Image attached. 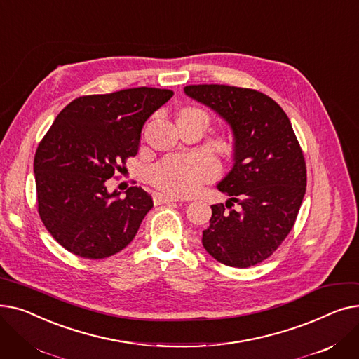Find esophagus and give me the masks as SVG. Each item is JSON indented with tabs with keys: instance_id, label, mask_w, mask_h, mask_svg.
<instances>
[{
	"instance_id": "1",
	"label": "esophagus",
	"mask_w": 359,
	"mask_h": 359,
	"mask_svg": "<svg viewBox=\"0 0 359 359\" xmlns=\"http://www.w3.org/2000/svg\"><path fill=\"white\" fill-rule=\"evenodd\" d=\"M153 199H154V203H157V205H160V203L179 202V198L172 196V195H167V194H160V192H156V194L153 195Z\"/></svg>"
}]
</instances>
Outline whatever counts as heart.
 Returning a JSON list of instances; mask_svg holds the SVG:
<instances>
[{
	"label": "heart",
	"mask_w": 359,
	"mask_h": 359,
	"mask_svg": "<svg viewBox=\"0 0 359 359\" xmlns=\"http://www.w3.org/2000/svg\"><path fill=\"white\" fill-rule=\"evenodd\" d=\"M182 111H199L198 109H183ZM218 175V164L210 156L191 154L172 157L157 164L151 172V180L158 189L175 196H191L201 186L211 182Z\"/></svg>",
	"instance_id": "obj_1"
}]
</instances>
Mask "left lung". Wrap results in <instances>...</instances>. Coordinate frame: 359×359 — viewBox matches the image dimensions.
Instances as JSON below:
<instances>
[{
  "mask_svg": "<svg viewBox=\"0 0 359 359\" xmlns=\"http://www.w3.org/2000/svg\"><path fill=\"white\" fill-rule=\"evenodd\" d=\"M234 134V164L218 189L230 199L211 205L202 244L219 263L249 268L268 259L292 230L307 184L303 149L282 107L253 88L186 86Z\"/></svg>",
  "mask_w": 359,
  "mask_h": 359,
  "instance_id": "obj_1",
  "label": "left lung"
}]
</instances>
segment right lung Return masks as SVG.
<instances>
[{
	"label": "right lung",
	"instance_id": "add662e5",
	"mask_svg": "<svg viewBox=\"0 0 359 359\" xmlns=\"http://www.w3.org/2000/svg\"><path fill=\"white\" fill-rule=\"evenodd\" d=\"M172 90L137 87L81 96L56 116L34 154L37 212L64 249L104 259L125 249L153 208L142 187L125 198L107 192V179L135 157L145 121Z\"/></svg>",
	"mask_w": 359,
	"mask_h": 359
}]
</instances>
